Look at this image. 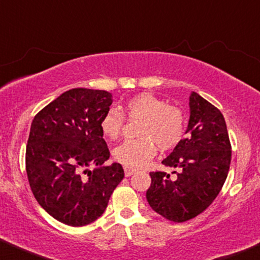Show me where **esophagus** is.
<instances>
[{"instance_id": "34e87169", "label": "esophagus", "mask_w": 260, "mask_h": 260, "mask_svg": "<svg viewBox=\"0 0 260 260\" xmlns=\"http://www.w3.org/2000/svg\"><path fill=\"white\" fill-rule=\"evenodd\" d=\"M124 171H125V176H126V177H130L131 175L135 174L137 170L134 169V168H130V166H125Z\"/></svg>"}]
</instances>
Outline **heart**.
I'll list each match as a JSON object with an SVG mask.
<instances>
[{
  "instance_id": "heart-1",
  "label": "heart",
  "mask_w": 260,
  "mask_h": 260,
  "mask_svg": "<svg viewBox=\"0 0 260 260\" xmlns=\"http://www.w3.org/2000/svg\"><path fill=\"white\" fill-rule=\"evenodd\" d=\"M123 113L131 120H141L137 135L141 139L125 141L114 149L121 164L141 168L160 149L175 148L184 133V113L177 106L168 105L152 94H140L127 100ZM124 125V117L113 110L102 117L100 127L108 140H117Z\"/></svg>"
}]
</instances>
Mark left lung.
<instances>
[{
  "instance_id": "1",
  "label": "left lung",
  "mask_w": 260,
  "mask_h": 260,
  "mask_svg": "<svg viewBox=\"0 0 260 260\" xmlns=\"http://www.w3.org/2000/svg\"><path fill=\"white\" fill-rule=\"evenodd\" d=\"M187 137L162 164L178 169L174 178L150 172L146 193L149 206L171 222L182 223L204 212L219 194L228 176L232 146L223 114L197 92L189 96Z\"/></svg>"
}]
</instances>
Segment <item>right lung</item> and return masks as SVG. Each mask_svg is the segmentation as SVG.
I'll return each mask as SVG.
<instances>
[{
    "instance_id": "1",
    "label": "right lung",
    "mask_w": 260,
    "mask_h": 260,
    "mask_svg": "<svg viewBox=\"0 0 260 260\" xmlns=\"http://www.w3.org/2000/svg\"><path fill=\"white\" fill-rule=\"evenodd\" d=\"M112 102L108 91L71 89L32 120L25 156L28 183L37 203L67 225L98 219L124 178L118 162L102 166L110 150L100 123ZM90 166L98 168L91 172Z\"/></svg>"
}]
</instances>
